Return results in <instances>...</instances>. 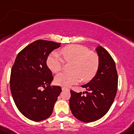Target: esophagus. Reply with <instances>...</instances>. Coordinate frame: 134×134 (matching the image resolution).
I'll return each instance as SVG.
<instances>
[{
  "label": "esophagus",
  "mask_w": 134,
  "mask_h": 134,
  "mask_svg": "<svg viewBox=\"0 0 134 134\" xmlns=\"http://www.w3.org/2000/svg\"><path fill=\"white\" fill-rule=\"evenodd\" d=\"M62 90H69V89H68L67 88H65V87H62Z\"/></svg>",
  "instance_id": "1"
}]
</instances>
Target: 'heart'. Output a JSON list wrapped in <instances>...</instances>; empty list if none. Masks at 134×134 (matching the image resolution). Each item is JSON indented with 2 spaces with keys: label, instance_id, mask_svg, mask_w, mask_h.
I'll list each match as a JSON object with an SVG mask.
<instances>
[{
  "label": "heart",
  "instance_id": "1",
  "mask_svg": "<svg viewBox=\"0 0 134 134\" xmlns=\"http://www.w3.org/2000/svg\"><path fill=\"white\" fill-rule=\"evenodd\" d=\"M63 59L57 52H52L47 58L46 63L52 72H59L63 69L64 60L66 63H72L71 73H61L55 78L58 85L70 86L82 80L88 82L94 77L99 67V55L83 46L71 44L67 46L60 51Z\"/></svg>",
  "mask_w": 134,
  "mask_h": 134
}]
</instances>
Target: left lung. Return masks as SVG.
I'll list each match as a JSON object with an SVG mask.
<instances>
[{
    "instance_id": "1",
    "label": "left lung",
    "mask_w": 134,
    "mask_h": 134,
    "mask_svg": "<svg viewBox=\"0 0 134 134\" xmlns=\"http://www.w3.org/2000/svg\"><path fill=\"white\" fill-rule=\"evenodd\" d=\"M99 67L95 77L82 88L86 92L70 90V107L79 121L91 122L103 118L110 110L118 90V75L115 63L110 53L99 46L96 48Z\"/></svg>"
}]
</instances>
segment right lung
I'll return each mask as SVG.
<instances>
[{
  "label": "right lung",
  "instance_id": "add662e5",
  "mask_svg": "<svg viewBox=\"0 0 134 134\" xmlns=\"http://www.w3.org/2000/svg\"><path fill=\"white\" fill-rule=\"evenodd\" d=\"M60 43L37 40L27 45L16 56L11 71L10 90L18 110L34 121L48 118L62 90L50 86L52 72L46 64L47 58ZM41 87L45 90L41 91Z\"/></svg>",
  "mask_w": 134,
  "mask_h": 134
}]
</instances>
